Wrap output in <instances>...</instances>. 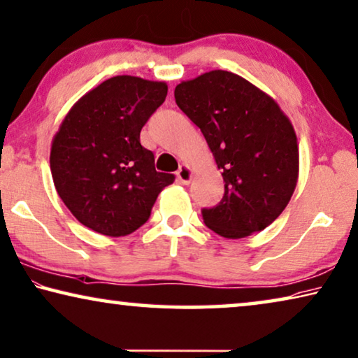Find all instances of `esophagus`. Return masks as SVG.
Wrapping results in <instances>:
<instances>
[{
    "label": "esophagus",
    "instance_id": "obj_1",
    "mask_svg": "<svg viewBox=\"0 0 358 358\" xmlns=\"http://www.w3.org/2000/svg\"><path fill=\"white\" fill-rule=\"evenodd\" d=\"M177 177H178L180 183L188 185L192 178V170L188 166H181L177 172Z\"/></svg>",
    "mask_w": 358,
    "mask_h": 358
}]
</instances>
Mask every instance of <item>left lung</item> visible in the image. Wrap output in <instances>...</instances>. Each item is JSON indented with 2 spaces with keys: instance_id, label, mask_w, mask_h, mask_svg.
Masks as SVG:
<instances>
[{
  "instance_id": "left-lung-1",
  "label": "left lung",
  "mask_w": 358,
  "mask_h": 358,
  "mask_svg": "<svg viewBox=\"0 0 358 358\" xmlns=\"http://www.w3.org/2000/svg\"><path fill=\"white\" fill-rule=\"evenodd\" d=\"M175 101L206 137L224 194L202 208L207 228L226 239L263 231L296 188V134L279 105L247 79L213 70L175 87Z\"/></svg>"
}]
</instances>
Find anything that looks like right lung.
Returning <instances> with one entry per match:
<instances>
[{"instance_id": "1", "label": "right lung", "mask_w": 358, "mask_h": 358, "mask_svg": "<svg viewBox=\"0 0 358 358\" xmlns=\"http://www.w3.org/2000/svg\"><path fill=\"white\" fill-rule=\"evenodd\" d=\"M167 97V84L135 76L106 79L68 111L50 150L55 189L79 223L127 236L148 221L175 175L157 172L140 132Z\"/></svg>"}]
</instances>
